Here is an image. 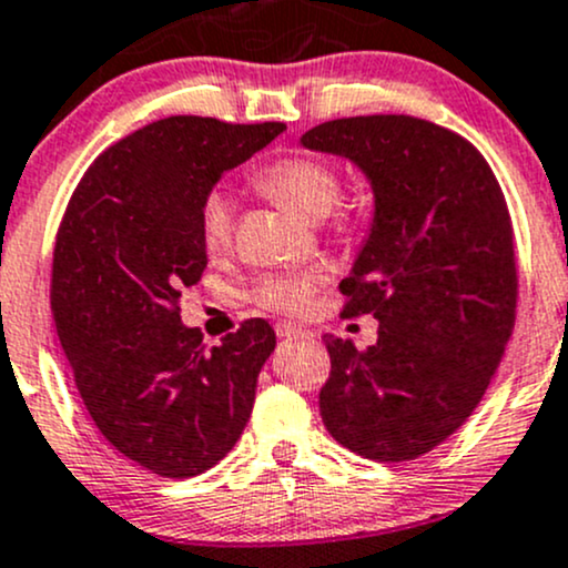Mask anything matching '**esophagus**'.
Here are the masks:
<instances>
[{
    "label": "esophagus",
    "mask_w": 568,
    "mask_h": 568,
    "mask_svg": "<svg viewBox=\"0 0 568 568\" xmlns=\"http://www.w3.org/2000/svg\"><path fill=\"white\" fill-rule=\"evenodd\" d=\"M276 335L284 337V341H290V337H303L305 329L301 324H292V322H278L276 324Z\"/></svg>",
    "instance_id": "34e87169"
}]
</instances>
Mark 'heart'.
<instances>
[{"mask_svg":"<svg viewBox=\"0 0 568 568\" xmlns=\"http://www.w3.org/2000/svg\"><path fill=\"white\" fill-rule=\"evenodd\" d=\"M260 184L286 206L308 220H322L333 212L341 199V176L329 163L308 155H292L271 163L260 171ZM235 201L227 190H212L201 203L199 231L209 252H220L231 244ZM322 276L314 271L301 273H267L252 286L250 297L267 311L278 314H301L311 303Z\"/></svg>","mask_w":568,"mask_h":568,"instance_id":"b5f03b06","label":"heart"}]
</instances>
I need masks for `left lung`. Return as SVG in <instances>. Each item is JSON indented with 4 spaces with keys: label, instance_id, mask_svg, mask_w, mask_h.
I'll return each mask as SVG.
<instances>
[{
    "label": "left lung",
    "instance_id": "8db88e82",
    "mask_svg": "<svg viewBox=\"0 0 568 568\" xmlns=\"http://www.w3.org/2000/svg\"><path fill=\"white\" fill-rule=\"evenodd\" d=\"M305 150L352 161L373 222L341 282L343 314H373L365 352L324 335L333 373L318 392L327 432L375 462H413L473 416L513 335V222L486 158L458 133L367 114L316 125Z\"/></svg>",
    "mask_w": 568,
    "mask_h": 568
}]
</instances>
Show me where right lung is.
Wrapping results in <instances>:
<instances>
[{"mask_svg": "<svg viewBox=\"0 0 568 568\" xmlns=\"http://www.w3.org/2000/svg\"><path fill=\"white\" fill-rule=\"evenodd\" d=\"M284 131L195 114L144 125L95 158L55 235L50 308L85 410L161 477L206 473L239 443L276 348L265 318L206 348L180 297L206 267L203 199Z\"/></svg>", "mask_w": 568, "mask_h": 568, "instance_id": "add662e5", "label": "right lung"}]
</instances>
